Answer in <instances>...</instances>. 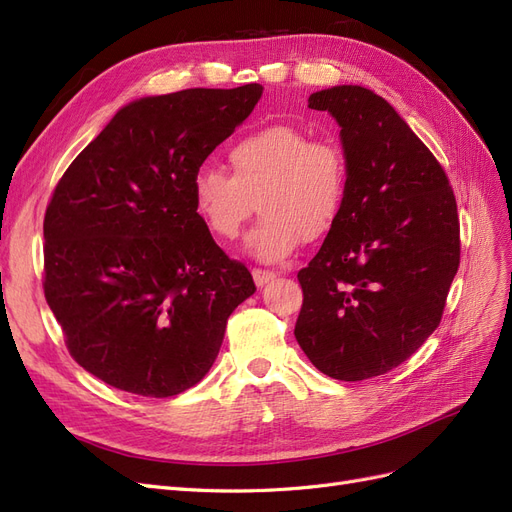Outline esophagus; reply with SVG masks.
<instances>
[{
	"instance_id": "obj_1",
	"label": "esophagus",
	"mask_w": 512,
	"mask_h": 512,
	"mask_svg": "<svg viewBox=\"0 0 512 512\" xmlns=\"http://www.w3.org/2000/svg\"><path fill=\"white\" fill-rule=\"evenodd\" d=\"M252 277L258 288H262L265 284H269L271 280H275V273L273 271H265V269H254L252 271Z\"/></svg>"
}]
</instances>
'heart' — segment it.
<instances>
[{
  "mask_svg": "<svg viewBox=\"0 0 512 512\" xmlns=\"http://www.w3.org/2000/svg\"><path fill=\"white\" fill-rule=\"evenodd\" d=\"M228 160L232 175L207 162L190 181L194 209L215 239L235 241L256 203L265 220L252 230L247 250L262 262L284 260L335 228L350 188V162L335 138L269 123L241 136Z\"/></svg>",
  "mask_w": 512,
  "mask_h": 512,
  "instance_id": "1",
  "label": "heart"
}]
</instances>
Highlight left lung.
<instances>
[{
	"label": "left lung",
	"mask_w": 512,
	"mask_h": 512,
	"mask_svg": "<svg viewBox=\"0 0 512 512\" xmlns=\"http://www.w3.org/2000/svg\"><path fill=\"white\" fill-rule=\"evenodd\" d=\"M309 108L342 126L350 188L297 275L294 337L322 374L359 382L410 359L438 329L459 269L457 200L436 156L374 91L322 89Z\"/></svg>",
	"instance_id": "8db88e82"
}]
</instances>
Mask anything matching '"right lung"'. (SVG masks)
I'll return each instance as SVG.
<instances>
[{
  "label": "right lung",
  "instance_id": "obj_1",
  "mask_svg": "<svg viewBox=\"0 0 512 512\" xmlns=\"http://www.w3.org/2000/svg\"><path fill=\"white\" fill-rule=\"evenodd\" d=\"M260 96L250 83L136 100L55 185L44 297L72 359L119 391L192 389L220 352L228 316L256 292L198 218L190 181Z\"/></svg>",
  "mask_w": 512,
  "mask_h": 512
}]
</instances>
